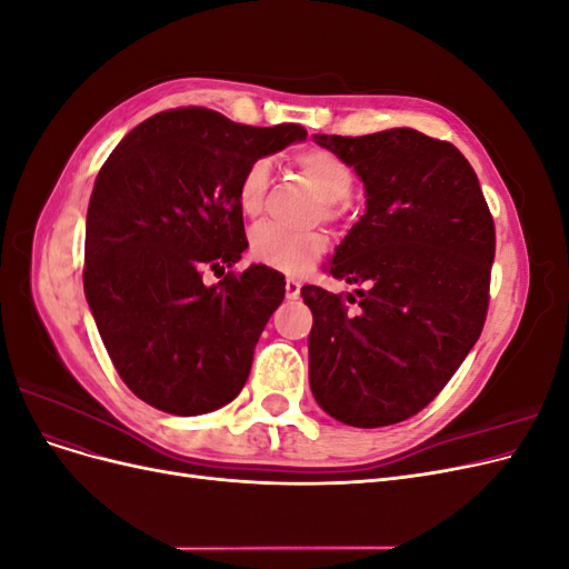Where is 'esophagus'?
<instances>
[{"instance_id": "34e87169", "label": "esophagus", "mask_w": 569, "mask_h": 569, "mask_svg": "<svg viewBox=\"0 0 569 569\" xmlns=\"http://www.w3.org/2000/svg\"><path fill=\"white\" fill-rule=\"evenodd\" d=\"M284 295H287V299H299L301 297V282L295 280V278H289L284 282Z\"/></svg>"}]
</instances>
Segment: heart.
I'll use <instances>...</instances> for the list:
<instances>
[{"instance_id": "obj_1", "label": "heart", "mask_w": 569, "mask_h": 569, "mask_svg": "<svg viewBox=\"0 0 569 569\" xmlns=\"http://www.w3.org/2000/svg\"><path fill=\"white\" fill-rule=\"evenodd\" d=\"M295 168L311 182L322 197V218L335 222L339 218L337 203L347 199L353 189L356 176L351 166L339 159L335 151L308 147L295 153ZM270 189V161L253 159L242 178L237 182V206L247 218H258L263 213L266 197ZM330 249V237L320 230L291 232L274 222H261L251 230L249 251L261 266L282 272H303L316 266Z\"/></svg>"}]
</instances>
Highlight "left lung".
<instances>
[{"label":"left lung","mask_w":569,"mask_h":569,"mask_svg":"<svg viewBox=\"0 0 569 569\" xmlns=\"http://www.w3.org/2000/svg\"><path fill=\"white\" fill-rule=\"evenodd\" d=\"M316 142L353 166L368 209L330 266L335 278L366 289L347 299L301 289L313 313L311 389L343 425L403 422L435 401L481 335L493 218L451 142L410 128Z\"/></svg>","instance_id":"1"}]
</instances>
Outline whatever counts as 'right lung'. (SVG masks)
<instances>
[{
  "label": "right lung",
  "mask_w": 569,
  "mask_h": 569,
  "mask_svg": "<svg viewBox=\"0 0 569 569\" xmlns=\"http://www.w3.org/2000/svg\"><path fill=\"white\" fill-rule=\"evenodd\" d=\"M303 137L297 123L253 128L180 107L147 118L101 166L82 284L111 363L137 399L189 418L242 391L284 278L251 266L206 287L203 268H232L249 247L237 206L244 168Z\"/></svg>",
  "instance_id": "right-lung-1"
}]
</instances>
